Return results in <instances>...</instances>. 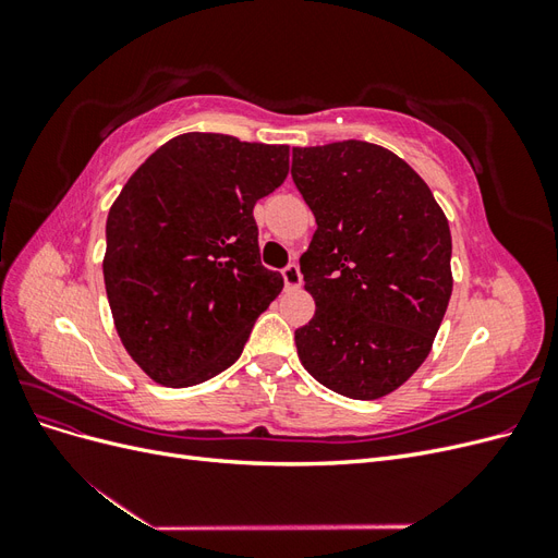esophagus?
Returning a JSON list of instances; mask_svg holds the SVG:
<instances>
[{
	"mask_svg": "<svg viewBox=\"0 0 558 558\" xmlns=\"http://www.w3.org/2000/svg\"><path fill=\"white\" fill-rule=\"evenodd\" d=\"M281 275H283V283H286V289H300V283H302V275H300V267H298V265H289V267H283V269H281Z\"/></svg>",
	"mask_w": 558,
	"mask_h": 558,
	"instance_id": "1",
	"label": "esophagus"
}]
</instances>
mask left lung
<instances>
[{
	"instance_id": "8db88e82",
	"label": "left lung",
	"mask_w": 558,
	"mask_h": 558,
	"mask_svg": "<svg viewBox=\"0 0 558 558\" xmlns=\"http://www.w3.org/2000/svg\"><path fill=\"white\" fill-rule=\"evenodd\" d=\"M293 181L316 232L302 253L314 318L298 356L330 391L377 400L433 349L451 298V232L428 183L384 146L293 148Z\"/></svg>"
}]
</instances>
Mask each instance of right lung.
Masks as SVG:
<instances>
[{
  "label": "right lung",
  "instance_id": "right-lung-1",
  "mask_svg": "<svg viewBox=\"0 0 558 558\" xmlns=\"http://www.w3.org/2000/svg\"><path fill=\"white\" fill-rule=\"evenodd\" d=\"M289 174V146L185 132L150 154L107 218L105 286L118 337L170 388L223 373L283 279L260 265L253 207Z\"/></svg>",
  "mask_w": 558,
  "mask_h": 558
}]
</instances>
